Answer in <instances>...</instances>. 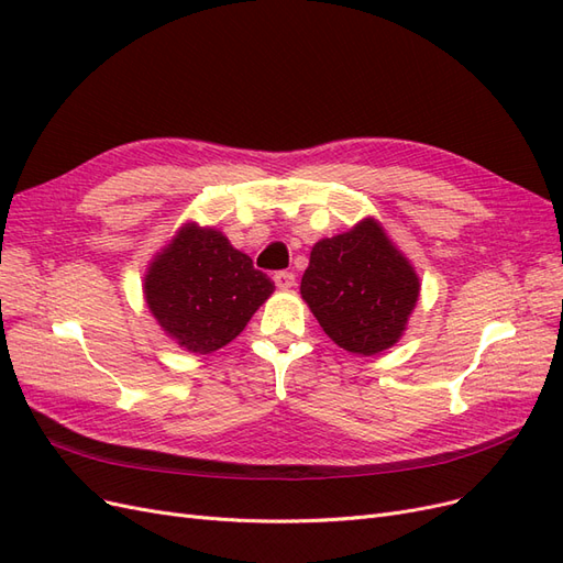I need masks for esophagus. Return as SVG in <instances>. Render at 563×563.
<instances>
[{"mask_svg":"<svg viewBox=\"0 0 563 563\" xmlns=\"http://www.w3.org/2000/svg\"><path fill=\"white\" fill-rule=\"evenodd\" d=\"M275 284H277V288H291L296 284V275L288 269H282L275 275Z\"/></svg>","mask_w":563,"mask_h":563,"instance_id":"esophagus-1","label":"esophagus"}]
</instances>
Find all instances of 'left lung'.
<instances>
[{"label":"left lung","mask_w":563,"mask_h":563,"mask_svg":"<svg viewBox=\"0 0 563 563\" xmlns=\"http://www.w3.org/2000/svg\"><path fill=\"white\" fill-rule=\"evenodd\" d=\"M420 294L413 265L373 218L312 246L300 296L335 345L378 354L401 338Z\"/></svg>","instance_id":"8db88e82"}]
</instances>
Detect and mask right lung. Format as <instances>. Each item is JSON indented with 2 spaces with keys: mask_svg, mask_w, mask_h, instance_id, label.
Listing matches in <instances>:
<instances>
[{
  "mask_svg": "<svg viewBox=\"0 0 563 563\" xmlns=\"http://www.w3.org/2000/svg\"><path fill=\"white\" fill-rule=\"evenodd\" d=\"M143 288L168 338L211 354L246 329L275 284L223 232L187 223L150 263Z\"/></svg>",
  "mask_w": 563,
  "mask_h": 563,
  "instance_id": "add662e5",
  "label": "right lung"
}]
</instances>
